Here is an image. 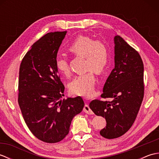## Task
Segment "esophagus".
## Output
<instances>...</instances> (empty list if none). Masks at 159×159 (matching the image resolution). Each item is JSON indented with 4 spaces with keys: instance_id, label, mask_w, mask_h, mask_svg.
Returning <instances> with one entry per match:
<instances>
[{
    "instance_id": "obj_1",
    "label": "esophagus",
    "mask_w": 159,
    "mask_h": 159,
    "mask_svg": "<svg viewBox=\"0 0 159 159\" xmlns=\"http://www.w3.org/2000/svg\"><path fill=\"white\" fill-rule=\"evenodd\" d=\"M83 111L85 113H87V114H89V115H92L93 114V111H92V109H90L89 107L87 105V104H85V107L83 108Z\"/></svg>"
}]
</instances>
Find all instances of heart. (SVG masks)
<instances>
[{
  "instance_id": "heart-1",
  "label": "heart",
  "mask_w": 159,
  "mask_h": 159,
  "mask_svg": "<svg viewBox=\"0 0 159 159\" xmlns=\"http://www.w3.org/2000/svg\"><path fill=\"white\" fill-rule=\"evenodd\" d=\"M68 50L74 55L85 59V66L87 73L74 78L69 85L71 93L78 96L89 97L94 91L95 76L92 72L102 73L109 62V52L102 42L96 41L88 36L80 35L70 43ZM56 66L60 72L69 76L70 71L67 60L63 56L56 59Z\"/></svg>"
}]
</instances>
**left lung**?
Returning <instances> with one entry per match:
<instances>
[{
    "label": "left lung",
    "mask_w": 159,
    "mask_h": 159,
    "mask_svg": "<svg viewBox=\"0 0 159 159\" xmlns=\"http://www.w3.org/2000/svg\"><path fill=\"white\" fill-rule=\"evenodd\" d=\"M115 67L103 87L102 98L93 100L90 109L105 118L107 126L100 132L106 139H115L130 129L143 98V63L139 54L119 35L114 38Z\"/></svg>",
    "instance_id": "1"
}]
</instances>
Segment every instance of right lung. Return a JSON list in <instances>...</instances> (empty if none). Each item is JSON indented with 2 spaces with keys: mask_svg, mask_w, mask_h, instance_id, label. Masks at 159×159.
<instances>
[{
  "mask_svg": "<svg viewBox=\"0 0 159 159\" xmlns=\"http://www.w3.org/2000/svg\"><path fill=\"white\" fill-rule=\"evenodd\" d=\"M67 31L48 33L33 43L20 67L18 104L33 135L57 143L68 134L74 117L84 105L80 96H64L63 84L56 66L57 52Z\"/></svg>",
  "mask_w": 159,
  "mask_h": 159,
  "instance_id": "right-lung-1",
  "label": "right lung"
}]
</instances>
